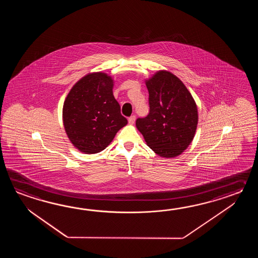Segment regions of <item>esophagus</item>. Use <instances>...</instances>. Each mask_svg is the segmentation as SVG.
<instances>
[{
  "instance_id": "obj_1",
  "label": "esophagus",
  "mask_w": 258,
  "mask_h": 258,
  "mask_svg": "<svg viewBox=\"0 0 258 258\" xmlns=\"http://www.w3.org/2000/svg\"><path fill=\"white\" fill-rule=\"evenodd\" d=\"M135 121H136V115H132L131 117L128 118V122H129L130 124H134Z\"/></svg>"
}]
</instances>
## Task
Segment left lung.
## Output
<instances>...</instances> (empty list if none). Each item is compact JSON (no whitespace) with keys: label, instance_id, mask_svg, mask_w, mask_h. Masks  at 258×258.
Instances as JSON below:
<instances>
[{"label":"left lung","instance_id":"1","mask_svg":"<svg viewBox=\"0 0 258 258\" xmlns=\"http://www.w3.org/2000/svg\"><path fill=\"white\" fill-rule=\"evenodd\" d=\"M146 85L149 113L137 119V129L155 153L173 158L186 149L195 137L197 104L183 83L170 72H158Z\"/></svg>","mask_w":258,"mask_h":258}]
</instances>
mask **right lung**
I'll use <instances>...</instances> for the list:
<instances>
[{"mask_svg":"<svg viewBox=\"0 0 258 258\" xmlns=\"http://www.w3.org/2000/svg\"><path fill=\"white\" fill-rule=\"evenodd\" d=\"M113 80L104 73L81 78L66 97L62 120L73 145L84 153H99L127 124L112 93Z\"/></svg>","mask_w":258,"mask_h":258,"instance_id":"obj_1","label":"right lung"}]
</instances>
